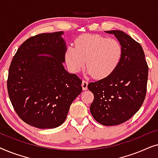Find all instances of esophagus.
Segmentation results:
<instances>
[{
  "instance_id": "obj_1",
  "label": "esophagus",
  "mask_w": 158,
  "mask_h": 158,
  "mask_svg": "<svg viewBox=\"0 0 158 158\" xmlns=\"http://www.w3.org/2000/svg\"><path fill=\"white\" fill-rule=\"evenodd\" d=\"M88 81H83V82H82V87H83V90H86L88 89Z\"/></svg>"
}]
</instances>
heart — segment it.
I'll return each instance as SVG.
<instances>
[{
  "mask_svg": "<svg viewBox=\"0 0 158 158\" xmlns=\"http://www.w3.org/2000/svg\"><path fill=\"white\" fill-rule=\"evenodd\" d=\"M122 47L117 40L96 34H85L75 41V46L67 47L64 61L69 70L79 73L86 67L96 78L109 76L119 64Z\"/></svg>",
  "mask_w": 158,
  "mask_h": 158,
  "instance_id": "obj_1",
  "label": "heart"
}]
</instances>
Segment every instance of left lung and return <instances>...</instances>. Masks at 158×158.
<instances>
[{"instance_id":"left-lung-1","label":"left lung","mask_w":158,"mask_h":158,"mask_svg":"<svg viewBox=\"0 0 158 158\" xmlns=\"http://www.w3.org/2000/svg\"><path fill=\"white\" fill-rule=\"evenodd\" d=\"M105 32L116 36L122 47V56L109 76L88 84L94 96L90 111L101 124L114 126L132 117L143 103L148 66L142 46L130 36L119 30Z\"/></svg>"}]
</instances>
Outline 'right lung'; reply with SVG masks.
Wrapping results in <instances>:
<instances>
[{"mask_svg": "<svg viewBox=\"0 0 158 158\" xmlns=\"http://www.w3.org/2000/svg\"><path fill=\"white\" fill-rule=\"evenodd\" d=\"M63 31L31 36L19 47L10 63L8 96L27 124L53 129L63 124L73 101L82 92V81L64 69Z\"/></svg>", "mask_w": 158, "mask_h": 158, "instance_id": "1", "label": "right lung"}]
</instances>
